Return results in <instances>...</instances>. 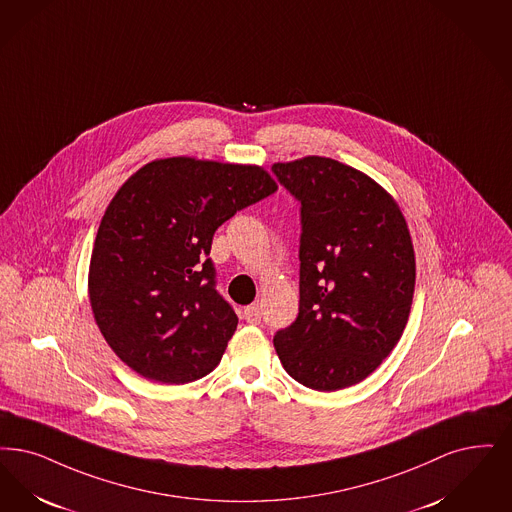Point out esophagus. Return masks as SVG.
<instances>
[{
    "mask_svg": "<svg viewBox=\"0 0 512 512\" xmlns=\"http://www.w3.org/2000/svg\"><path fill=\"white\" fill-rule=\"evenodd\" d=\"M244 318L249 324H259L261 322V310L257 305H249V307L244 308Z\"/></svg>",
    "mask_w": 512,
    "mask_h": 512,
    "instance_id": "esophagus-1",
    "label": "esophagus"
}]
</instances>
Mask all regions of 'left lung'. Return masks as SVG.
<instances>
[{"label": "left lung", "instance_id": "obj_1", "mask_svg": "<svg viewBox=\"0 0 512 512\" xmlns=\"http://www.w3.org/2000/svg\"><path fill=\"white\" fill-rule=\"evenodd\" d=\"M301 202L299 316L274 335L287 373L308 389L364 381L400 341L415 251L398 202L366 173L324 156L272 165Z\"/></svg>", "mask_w": 512, "mask_h": 512}]
</instances>
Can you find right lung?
<instances>
[{
    "mask_svg": "<svg viewBox=\"0 0 512 512\" xmlns=\"http://www.w3.org/2000/svg\"><path fill=\"white\" fill-rule=\"evenodd\" d=\"M276 188L261 165L190 156L154 160L120 186L99 225L87 291L125 366L164 385L217 368L238 316L215 289L213 234Z\"/></svg>",
    "mask_w": 512,
    "mask_h": 512,
    "instance_id": "right-lung-1",
    "label": "right lung"
}]
</instances>
